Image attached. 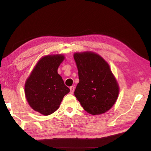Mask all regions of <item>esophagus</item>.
<instances>
[{
  "instance_id": "34e87169",
  "label": "esophagus",
  "mask_w": 151,
  "mask_h": 151,
  "mask_svg": "<svg viewBox=\"0 0 151 151\" xmlns=\"http://www.w3.org/2000/svg\"><path fill=\"white\" fill-rule=\"evenodd\" d=\"M74 89H75V87L74 86H70V93L71 94H73V93H74Z\"/></svg>"
}]
</instances>
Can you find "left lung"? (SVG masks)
<instances>
[{
    "instance_id": "left-lung-1",
    "label": "left lung",
    "mask_w": 151,
    "mask_h": 151,
    "mask_svg": "<svg viewBox=\"0 0 151 151\" xmlns=\"http://www.w3.org/2000/svg\"><path fill=\"white\" fill-rule=\"evenodd\" d=\"M74 58L79 79L75 96L84 110L91 115L108 111L119 93L118 83L108 63L93 52L76 53Z\"/></svg>"
}]
</instances>
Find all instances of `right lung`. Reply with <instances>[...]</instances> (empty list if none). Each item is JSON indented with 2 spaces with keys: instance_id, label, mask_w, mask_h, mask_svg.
<instances>
[{
  "instance_id": "obj_1",
  "label": "right lung",
  "mask_w": 151,
  "mask_h": 151,
  "mask_svg": "<svg viewBox=\"0 0 151 151\" xmlns=\"http://www.w3.org/2000/svg\"><path fill=\"white\" fill-rule=\"evenodd\" d=\"M64 58L62 55L43 57L26 81L24 91L27 101L35 111L43 115L55 111L63 98L70 91L57 72Z\"/></svg>"
}]
</instances>
